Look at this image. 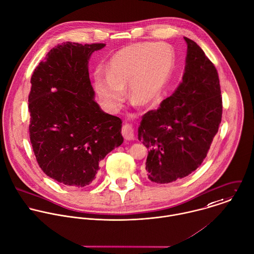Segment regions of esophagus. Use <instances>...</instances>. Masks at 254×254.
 Instances as JSON below:
<instances>
[{
	"mask_svg": "<svg viewBox=\"0 0 254 254\" xmlns=\"http://www.w3.org/2000/svg\"><path fill=\"white\" fill-rule=\"evenodd\" d=\"M122 132H123L125 139H127V140H132L134 138V128L129 124H126L123 127Z\"/></svg>",
	"mask_w": 254,
	"mask_h": 254,
	"instance_id": "esophagus-1",
	"label": "esophagus"
}]
</instances>
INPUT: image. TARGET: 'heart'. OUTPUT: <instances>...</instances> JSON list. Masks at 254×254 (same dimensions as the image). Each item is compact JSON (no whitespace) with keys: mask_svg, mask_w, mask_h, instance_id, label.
I'll list each match as a JSON object with an SVG mask.
<instances>
[{"mask_svg":"<svg viewBox=\"0 0 254 254\" xmlns=\"http://www.w3.org/2000/svg\"><path fill=\"white\" fill-rule=\"evenodd\" d=\"M174 51L165 43L143 42L127 46L112 58L109 77L97 82V91L112 109L126 100L128 86L130 98L141 104L153 102L166 86L173 66Z\"/></svg>","mask_w":254,"mask_h":254,"instance_id":"1","label":"heart"}]
</instances>
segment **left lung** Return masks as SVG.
I'll return each mask as SVG.
<instances>
[{"mask_svg":"<svg viewBox=\"0 0 254 254\" xmlns=\"http://www.w3.org/2000/svg\"><path fill=\"white\" fill-rule=\"evenodd\" d=\"M185 72L175 92L142 116L138 139L149 149L148 179L167 184L195 171L204 161L222 122L223 102L216 67L192 39Z\"/></svg>","mask_w":254,"mask_h":254,"instance_id":"obj_1","label":"left lung"}]
</instances>
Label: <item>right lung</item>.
<instances>
[{"instance_id": "add662e5", "label": "right lung", "mask_w": 254, "mask_h": 254, "mask_svg": "<svg viewBox=\"0 0 254 254\" xmlns=\"http://www.w3.org/2000/svg\"><path fill=\"white\" fill-rule=\"evenodd\" d=\"M104 43L64 42L33 71L29 138L41 170L70 187L89 185L99 162L123 141L122 120L94 101L88 63Z\"/></svg>"}]
</instances>
